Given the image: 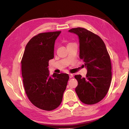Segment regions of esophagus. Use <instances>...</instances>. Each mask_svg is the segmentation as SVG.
<instances>
[{"label":"esophagus","mask_w":129,"mask_h":129,"mask_svg":"<svg viewBox=\"0 0 129 129\" xmlns=\"http://www.w3.org/2000/svg\"><path fill=\"white\" fill-rule=\"evenodd\" d=\"M72 77H73V74H70L69 75V78L70 79H71V78H72Z\"/></svg>","instance_id":"34e87169"}]
</instances>
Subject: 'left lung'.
<instances>
[{"label": "left lung", "mask_w": 129, "mask_h": 129, "mask_svg": "<svg viewBox=\"0 0 129 129\" xmlns=\"http://www.w3.org/2000/svg\"><path fill=\"white\" fill-rule=\"evenodd\" d=\"M69 32L76 34L80 43V58L84 62L85 77L75 76L78 82L75 91L82 102L93 104L107 95L111 81V63L106 46L99 36L81 27Z\"/></svg>", "instance_id": "obj_1"}]
</instances>
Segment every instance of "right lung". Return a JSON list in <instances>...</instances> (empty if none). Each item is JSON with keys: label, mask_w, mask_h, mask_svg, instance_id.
<instances>
[{"label": "right lung", "mask_w": 129, "mask_h": 129, "mask_svg": "<svg viewBox=\"0 0 129 129\" xmlns=\"http://www.w3.org/2000/svg\"><path fill=\"white\" fill-rule=\"evenodd\" d=\"M61 31L42 33L27 43L21 60L23 84L28 99L33 105L46 111L60 105L67 87V74L50 76L49 61L54 57V44Z\"/></svg>", "instance_id": "1"}]
</instances>
